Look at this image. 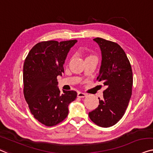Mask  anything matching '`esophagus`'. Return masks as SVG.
<instances>
[{"label":"esophagus","instance_id":"esophagus-1","mask_svg":"<svg viewBox=\"0 0 153 153\" xmlns=\"http://www.w3.org/2000/svg\"><path fill=\"white\" fill-rule=\"evenodd\" d=\"M86 96V93H81V92H79L78 93H77V97H80V98H84V97H85Z\"/></svg>","mask_w":153,"mask_h":153}]
</instances>
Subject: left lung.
I'll use <instances>...</instances> for the list:
<instances>
[{
	"label": "left lung",
	"mask_w": 153,
	"mask_h": 153,
	"mask_svg": "<svg viewBox=\"0 0 153 153\" xmlns=\"http://www.w3.org/2000/svg\"><path fill=\"white\" fill-rule=\"evenodd\" d=\"M102 51V65L97 80L106 86L97 108L88 113L97 126L107 128L119 122L124 115L132 95L133 71L126 54L117 43L96 38Z\"/></svg>",
	"instance_id": "left-lung-1"
}]
</instances>
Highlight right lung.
Returning <instances> with one entry per match:
<instances>
[{
    "label": "right lung",
    "mask_w": 153,
    "mask_h": 153,
    "mask_svg": "<svg viewBox=\"0 0 153 153\" xmlns=\"http://www.w3.org/2000/svg\"><path fill=\"white\" fill-rule=\"evenodd\" d=\"M77 40L42 41L32 47L23 66L24 96L35 119L47 126L62 122L69 113L68 106L77 97L75 91H60L57 77Z\"/></svg>",
    "instance_id": "1"
}]
</instances>
